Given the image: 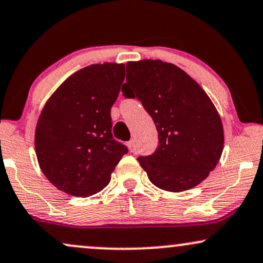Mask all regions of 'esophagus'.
<instances>
[{
	"label": "esophagus",
	"instance_id": "esophagus-1",
	"mask_svg": "<svg viewBox=\"0 0 263 263\" xmlns=\"http://www.w3.org/2000/svg\"><path fill=\"white\" fill-rule=\"evenodd\" d=\"M127 145H128V148H129V151L131 152H135V149H136V141L135 140H131L127 143Z\"/></svg>",
	"mask_w": 263,
	"mask_h": 263
}]
</instances>
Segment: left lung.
Segmentation results:
<instances>
[{
    "instance_id": "1",
    "label": "left lung",
    "mask_w": 263,
    "mask_h": 263,
    "mask_svg": "<svg viewBox=\"0 0 263 263\" xmlns=\"http://www.w3.org/2000/svg\"><path fill=\"white\" fill-rule=\"evenodd\" d=\"M123 97L137 98L153 119L158 147L137 158L157 187L180 192L203 181L223 152V125L203 89L181 68L160 60L126 63Z\"/></svg>"
}]
</instances>
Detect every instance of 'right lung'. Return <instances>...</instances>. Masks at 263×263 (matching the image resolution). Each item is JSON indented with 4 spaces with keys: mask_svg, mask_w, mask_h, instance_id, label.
<instances>
[{
    "mask_svg": "<svg viewBox=\"0 0 263 263\" xmlns=\"http://www.w3.org/2000/svg\"><path fill=\"white\" fill-rule=\"evenodd\" d=\"M123 80L122 63L90 65L63 82L44 106L35 131L37 162L66 194L101 191L128 152L111 134V106Z\"/></svg>",
    "mask_w": 263,
    "mask_h": 263,
    "instance_id": "add662e5",
    "label": "right lung"
}]
</instances>
